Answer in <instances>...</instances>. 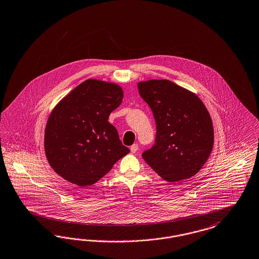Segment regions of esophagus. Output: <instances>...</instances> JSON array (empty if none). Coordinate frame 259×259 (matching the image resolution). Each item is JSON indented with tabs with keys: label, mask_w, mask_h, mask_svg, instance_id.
<instances>
[{
	"label": "esophagus",
	"mask_w": 259,
	"mask_h": 259,
	"mask_svg": "<svg viewBox=\"0 0 259 259\" xmlns=\"http://www.w3.org/2000/svg\"><path fill=\"white\" fill-rule=\"evenodd\" d=\"M138 149H139V146L137 144H134V145H132L131 147H130V150H131V152L132 153H136L137 151H138Z\"/></svg>",
	"instance_id": "obj_1"
}]
</instances>
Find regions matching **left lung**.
Returning a JSON list of instances; mask_svg holds the SVG:
<instances>
[{"instance_id":"obj_1","label":"left lung","mask_w":259,"mask_h":259,"mask_svg":"<svg viewBox=\"0 0 259 259\" xmlns=\"http://www.w3.org/2000/svg\"><path fill=\"white\" fill-rule=\"evenodd\" d=\"M138 89L156 123L155 144L143 153L145 162L168 182L195 176L214 143L205 106L196 94L168 80L140 82Z\"/></svg>"}]
</instances>
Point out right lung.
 <instances>
[{
    "label": "right lung",
    "instance_id": "1",
    "mask_svg": "<svg viewBox=\"0 0 259 259\" xmlns=\"http://www.w3.org/2000/svg\"><path fill=\"white\" fill-rule=\"evenodd\" d=\"M122 98L119 85L90 79L55 107L46 125L44 146L47 160L59 176L89 186L130 152L108 121Z\"/></svg>",
    "mask_w": 259,
    "mask_h": 259
}]
</instances>
